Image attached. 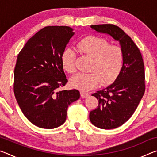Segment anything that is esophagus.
Listing matches in <instances>:
<instances>
[{
  "instance_id": "esophagus-1",
  "label": "esophagus",
  "mask_w": 157,
  "mask_h": 157,
  "mask_svg": "<svg viewBox=\"0 0 157 157\" xmlns=\"http://www.w3.org/2000/svg\"><path fill=\"white\" fill-rule=\"evenodd\" d=\"M80 95H81V97H82V98H87L88 96H89V94H88V93H86L85 91H81Z\"/></svg>"
}]
</instances>
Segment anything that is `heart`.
Wrapping results in <instances>:
<instances>
[{"instance_id": "1", "label": "heart", "mask_w": 157, "mask_h": 157, "mask_svg": "<svg viewBox=\"0 0 157 157\" xmlns=\"http://www.w3.org/2000/svg\"><path fill=\"white\" fill-rule=\"evenodd\" d=\"M77 48L81 54L93 58L89 73H79L70 79L74 88L81 91H89L102 84L109 85L118 78L123 66L124 55L119 46H111L102 38L88 36L80 39ZM77 52L72 48L67 47L61 55L63 68L69 73L76 71Z\"/></svg>"}]
</instances>
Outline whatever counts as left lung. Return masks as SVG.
Segmentation results:
<instances>
[{
    "label": "left lung",
    "mask_w": 157,
    "mask_h": 157,
    "mask_svg": "<svg viewBox=\"0 0 157 157\" xmlns=\"http://www.w3.org/2000/svg\"><path fill=\"white\" fill-rule=\"evenodd\" d=\"M97 33L106 34L118 41L124 55L123 66L115 81L92 94L98 107L89 113L91 123L103 129H115L129 120L145 93V71L139 48L124 32L112 24L92 25Z\"/></svg>",
    "instance_id": "8db88e82"
}]
</instances>
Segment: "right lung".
Returning <instances> with one entry per match:
<instances>
[{
  "label": "right lung",
  "mask_w": 157,
  "mask_h": 157,
  "mask_svg": "<svg viewBox=\"0 0 157 157\" xmlns=\"http://www.w3.org/2000/svg\"><path fill=\"white\" fill-rule=\"evenodd\" d=\"M74 34L68 26H48L29 39L17 57L16 99L28 121L41 128L63 124L68 106L80 97L76 89L58 91L68 82L61 55Z\"/></svg>",
  "instance_id": "1"
}]
</instances>
